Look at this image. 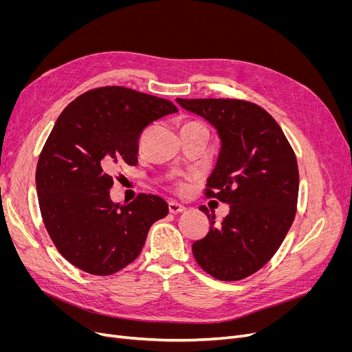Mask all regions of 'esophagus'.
<instances>
[{"instance_id": "34e87169", "label": "esophagus", "mask_w": 352, "mask_h": 352, "mask_svg": "<svg viewBox=\"0 0 352 352\" xmlns=\"http://www.w3.org/2000/svg\"><path fill=\"white\" fill-rule=\"evenodd\" d=\"M168 210H170V212H173V214H178V212L186 211V207L178 204L177 201H170V202H168Z\"/></svg>"}]
</instances>
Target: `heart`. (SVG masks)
<instances>
[{
    "mask_svg": "<svg viewBox=\"0 0 352 352\" xmlns=\"http://www.w3.org/2000/svg\"><path fill=\"white\" fill-rule=\"evenodd\" d=\"M177 188H178V191H179V192H184V191L187 190V186H186V184H184V182H179L178 186H177Z\"/></svg>",
    "mask_w": 352,
    "mask_h": 352,
    "instance_id": "b5f03b06",
    "label": "heart"
}]
</instances>
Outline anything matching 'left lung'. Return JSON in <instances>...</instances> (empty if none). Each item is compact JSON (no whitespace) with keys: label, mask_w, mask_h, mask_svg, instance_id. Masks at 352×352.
Here are the masks:
<instances>
[{"label":"left lung","mask_w":352,"mask_h":352,"mask_svg":"<svg viewBox=\"0 0 352 352\" xmlns=\"http://www.w3.org/2000/svg\"><path fill=\"white\" fill-rule=\"evenodd\" d=\"M206 118L221 148L207 179V197L230 204V214L192 244L198 265L221 281L247 278L264 267L283 244L297 212L300 174L281 126L260 105L243 100L177 98Z\"/></svg>","instance_id":"left-lung-1"}]
</instances>
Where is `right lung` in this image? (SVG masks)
<instances>
[{
    "mask_svg": "<svg viewBox=\"0 0 352 352\" xmlns=\"http://www.w3.org/2000/svg\"><path fill=\"white\" fill-rule=\"evenodd\" d=\"M177 111L168 100L125 87L91 89L65 107L41 151L35 184L45 228L72 265L94 275L122 270L168 214L158 195L140 194L120 206L109 190L118 165L138 162L142 129Z\"/></svg>",
    "mask_w": 352,
    "mask_h": 352,
    "instance_id": "right-lung-1",
    "label": "right lung"
}]
</instances>
